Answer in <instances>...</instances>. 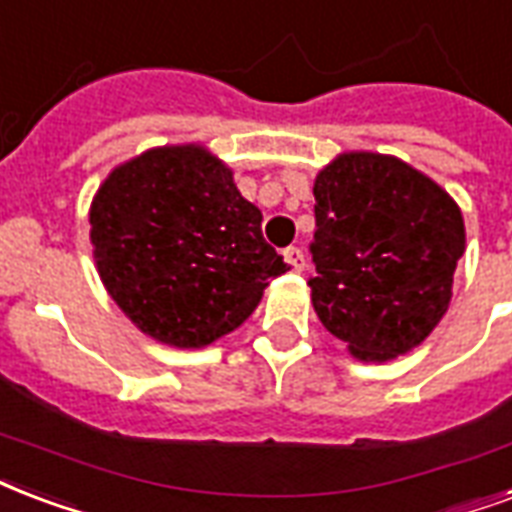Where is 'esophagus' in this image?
Segmentation results:
<instances>
[{"mask_svg": "<svg viewBox=\"0 0 512 512\" xmlns=\"http://www.w3.org/2000/svg\"><path fill=\"white\" fill-rule=\"evenodd\" d=\"M282 257L292 271H303V268H306V255H303V249L300 247H287L282 252Z\"/></svg>", "mask_w": 512, "mask_h": 512, "instance_id": "esophagus-1", "label": "esophagus"}]
</instances>
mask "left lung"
I'll use <instances>...</instances> for the list:
<instances>
[{
    "label": "left lung",
    "instance_id": "obj_1",
    "mask_svg": "<svg viewBox=\"0 0 512 512\" xmlns=\"http://www.w3.org/2000/svg\"><path fill=\"white\" fill-rule=\"evenodd\" d=\"M314 198L308 287L319 322L368 362L419 346L446 314L464 255L459 206L421 171L376 152L335 158Z\"/></svg>",
    "mask_w": 512,
    "mask_h": 512
}]
</instances>
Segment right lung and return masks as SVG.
Segmentation results:
<instances>
[{"instance_id": "obj_1", "label": "right lung", "mask_w": 512, "mask_h": 512, "mask_svg": "<svg viewBox=\"0 0 512 512\" xmlns=\"http://www.w3.org/2000/svg\"><path fill=\"white\" fill-rule=\"evenodd\" d=\"M263 214L204 147H158L117 166L91 206L99 276L155 341L201 349L244 322L287 263Z\"/></svg>"}]
</instances>
